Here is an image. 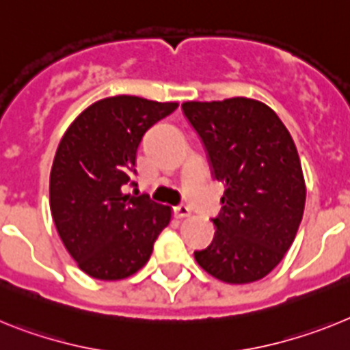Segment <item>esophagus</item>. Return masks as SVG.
Masks as SVG:
<instances>
[{
  "label": "esophagus",
  "instance_id": "obj_1",
  "mask_svg": "<svg viewBox=\"0 0 350 350\" xmlns=\"http://www.w3.org/2000/svg\"><path fill=\"white\" fill-rule=\"evenodd\" d=\"M172 211H174V217H178V218H185V217H190V215H192L190 208H188V206H185V204L176 206Z\"/></svg>",
  "mask_w": 350,
  "mask_h": 350
}]
</instances>
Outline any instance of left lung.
Wrapping results in <instances>:
<instances>
[{
	"label": "left lung",
	"instance_id": "1",
	"mask_svg": "<svg viewBox=\"0 0 350 350\" xmlns=\"http://www.w3.org/2000/svg\"><path fill=\"white\" fill-rule=\"evenodd\" d=\"M224 183L211 245L199 266L227 284H250L284 259L299 229L306 188L296 144L280 118L252 98L181 105Z\"/></svg>",
	"mask_w": 350,
	"mask_h": 350
}]
</instances>
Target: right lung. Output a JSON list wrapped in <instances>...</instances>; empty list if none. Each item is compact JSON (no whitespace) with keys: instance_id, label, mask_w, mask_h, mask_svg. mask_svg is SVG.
Returning a JSON list of instances; mask_svg holds the SVG:
<instances>
[{"instance_id":"obj_1","label":"right lung","mask_w":350,"mask_h":350,"mask_svg":"<svg viewBox=\"0 0 350 350\" xmlns=\"http://www.w3.org/2000/svg\"><path fill=\"white\" fill-rule=\"evenodd\" d=\"M176 102L111 96L75 118L54 157L49 181L51 213L68 254L86 275L121 280L137 273L171 221V208L133 187L144 133L172 114Z\"/></svg>"}]
</instances>
